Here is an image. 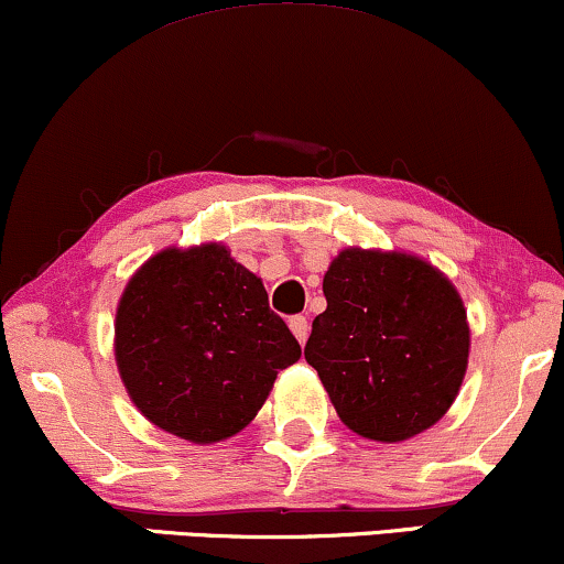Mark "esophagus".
Instances as JSON below:
<instances>
[{"label":"esophagus","mask_w":564,"mask_h":564,"mask_svg":"<svg viewBox=\"0 0 564 564\" xmlns=\"http://www.w3.org/2000/svg\"><path fill=\"white\" fill-rule=\"evenodd\" d=\"M290 329H293V335H295L297 343L305 345V339H308V332H311L308 318H305V316H293V318H290Z\"/></svg>","instance_id":"1"}]
</instances>
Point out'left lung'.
Here are the masks:
<instances>
[{
  "mask_svg": "<svg viewBox=\"0 0 564 564\" xmlns=\"http://www.w3.org/2000/svg\"><path fill=\"white\" fill-rule=\"evenodd\" d=\"M324 297L305 360L339 421L384 444L434 426L468 368L470 326L455 284L421 256L350 246L326 269Z\"/></svg>",
  "mask_w": 564,
  "mask_h": 564,
  "instance_id": "8db88e82",
  "label": "left lung"
}]
</instances>
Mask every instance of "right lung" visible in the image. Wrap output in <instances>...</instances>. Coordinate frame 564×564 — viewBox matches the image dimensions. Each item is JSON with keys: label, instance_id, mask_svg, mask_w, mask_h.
<instances>
[{"label": "right lung", "instance_id": "add662e5", "mask_svg": "<svg viewBox=\"0 0 564 564\" xmlns=\"http://www.w3.org/2000/svg\"><path fill=\"white\" fill-rule=\"evenodd\" d=\"M301 345L261 276L221 242L170 246L124 284L115 360L133 405L166 434L225 442L256 419Z\"/></svg>", "mask_w": 564, "mask_h": 564}]
</instances>
